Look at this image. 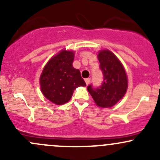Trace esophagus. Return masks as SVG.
I'll return each instance as SVG.
<instances>
[{"mask_svg": "<svg viewBox=\"0 0 160 160\" xmlns=\"http://www.w3.org/2000/svg\"><path fill=\"white\" fill-rule=\"evenodd\" d=\"M85 82H86V84L88 85L90 82V78H87L85 79Z\"/></svg>", "mask_w": 160, "mask_h": 160, "instance_id": "obj_1", "label": "esophagus"}]
</instances>
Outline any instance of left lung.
<instances>
[{"label":"left lung","instance_id":"obj_1","mask_svg":"<svg viewBox=\"0 0 160 160\" xmlns=\"http://www.w3.org/2000/svg\"><path fill=\"white\" fill-rule=\"evenodd\" d=\"M98 60L104 80L99 88L89 85L88 90L97 105L101 108H111L117 104L126 93L128 79L122 64L109 50L100 51Z\"/></svg>","mask_w":160,"mask_h":160}]
</instances>
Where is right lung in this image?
I'll return each instance as SVG.
<instances>
[{
  "instance_id": "add662e5",
  "label": "right lung",
  "mask_w": 160,
  "mask_h": 160,
  "mask_svg": "<svg viewBox=\"0 0 160 160\" xmlns=\"http://www.w3.org/2000/svg\"><path fill=\"white\" fill-rule=\"evenodd\" d=\"M73 59V52L62 50L47 62L40 77L42 92L57 105L68 102L76 88L86 86L80 70L72 67Z\"/></svg>"
}]
</instances>
